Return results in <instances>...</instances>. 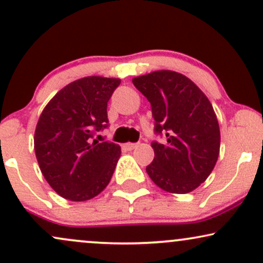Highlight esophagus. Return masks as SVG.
Here are the masks:
<instances>
[{
    "label": "esophagus",
    "instance_id": "obj_1",
    "mask_svg": "<svg viewBox=\"0 0 263 263\" xmlns=\"http://www.w3.org/2000/svg\"><path fill=\"white\" fill-rule=\"evenodd\" d=\"M137 147V143H131V142H127L123 145V148L127 149V151H132V149H135Z\"/></svg>",
    "mask_w": 263,
    "mask_h": 263
}]
</instances>
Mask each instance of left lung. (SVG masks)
Masks as SVG:
<instances>
[{"mask_svg": "<svg viewBox=\"0 0 263 263\" xmlns=\"http://www.w3.org/2000/svg\"><path fill=\"white\" fill-rule=\"evenodd\" d=\"M132 82L151 103L155 131L167 138L164 145L152 142L155 158L147 174L163 191L192 192L211 175L220 155V126L211 102L175 71H155Z\"/></svg>", "mask_w": 263, "mask_h": 263, "instance_id": "left-lung-1", "label": "left lung"}]
</instances>
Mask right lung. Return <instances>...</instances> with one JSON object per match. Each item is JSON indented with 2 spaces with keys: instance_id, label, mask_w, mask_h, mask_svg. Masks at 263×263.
Instances as JSON below:
<instances>
[{
  "instance_id": "1",
  "label": "right lung",
  "mask_w": 263,
  "mask_h": 263,
  "mask_svg": "<svg viewBox=\"0 0 263 263\" xmlns=\"http://www.w3.org/2000/svg\"><path fill=\"white\" fill-rule=\"evenodd\" d=\"M120 79L88 76L60 89L43 108L34 152L43 177L63 198L87 201L111 181L121 147L93 140L107 127V102Z\"/></svg>"
}]
</instances>
